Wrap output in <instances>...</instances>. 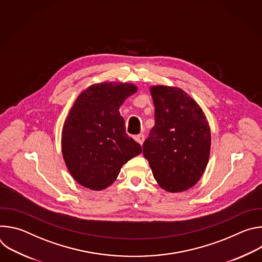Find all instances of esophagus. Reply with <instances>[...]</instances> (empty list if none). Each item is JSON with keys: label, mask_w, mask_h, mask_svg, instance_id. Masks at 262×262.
<instances>
[{"label": "esophagus", "mask_w": 262, "mask_h": 262, "mask_svg": "<svg viewBox=\"0 0 262 262\" xmlns=\"http://www.w3.org/2000/svg\"><path fill=\"white\" fill-rule=\"evenodd\" d=\"M144 139H145V137H144V135L143 134H140V135H138L137 137H136V141L139 143V144H143V142H144Z\"/></svg>", "instance_id": "34e87169"}]
</instances>
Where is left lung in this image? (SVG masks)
<instances>
[{"mask_svg":"<svg viewBox=\"0 0 262 262\" xmlns=\"http://www.w3.org/2000/svg\"><path fill=\"white\" fill-rule=\"evenodd\" d=\"M156 124L143 144V155L161 188L178 193L192 188L206 168L210 128L198 103L183 90L150 88Z\"/></svg>","mask_w":262,"mask_h":262,"instance_id":"1","label":"left lung"}]
</instances>
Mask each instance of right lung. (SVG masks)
<instances>
[{"label":"right lung","mask_w":262,"mask_h":262,"mask_svg":"<svg viewBox=\"0 0 262 262\" xmlns=\"http://www.w3.org/2000/svg\"><path fill=\"white\" fill-rule=\"evenodd\" d=\"M136 91L132 84L102 83L90 86L73 103L62 130V154L71 176L85 188L105 189L142 152L118 111Z\"/></svg>","instance_id":"1"}]
</instances>
